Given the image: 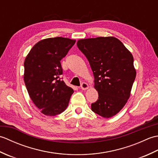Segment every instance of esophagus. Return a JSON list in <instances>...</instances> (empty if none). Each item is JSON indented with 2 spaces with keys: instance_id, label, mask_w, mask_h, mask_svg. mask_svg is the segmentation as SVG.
<instances>
[{
  "instance_id": "34e87169",
  "label": "esophagus",
  "mask_w": 158,
  "mask_h": 158,
  "mask_svg": "<svg viewBox=\"0 0 158 158\" xmlns=\"http://www.w3.org/2000/svg\"><path fill=\"white\" fill-rule=\"evenodd\" d=\"M81 89H83V90H85V89H88V83H85V82L82 83L81 85Z\"/></svg>"
}]
</instances>
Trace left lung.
Wrapping results in <instances>:
<instances>
[{
    "label": "left lung",
    "mask_w": 158,
    "mask_h": 158,
    "mask_svg": "<svg viewBox=\"0 0 158 158\" xmlns=\"http://www.w3.org/2000/svg\"><path fill=\"white\" fill-rule=\"evenodd\" d=\"M77 45L88 60L98 92L92 111L106 118L114 116L126 105L135 81L132 53L112 36L81 39Z\"/></svg>",
    "instance_id": "obj_1"
}]
</instances>
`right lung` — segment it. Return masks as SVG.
Wrapping results in <instances>:
<instances>
[{"label": "right lung", "mask_w": 158, "mask_h": 158, "mask_svg": "<svg viewBox=\"0 0 158 158\" xmlns=\"http://www.w3.org/2000/svg\"><path fill=\"white\" fill-rule=\"evenodd\" d=\"M63 37L43 39L31 49L24 61V83L36 106L48 116L60 114L69 105L73 89L61 75V60L75 43Z\"/></svg>", "instance_id": "add662e5"}]
</instances>
